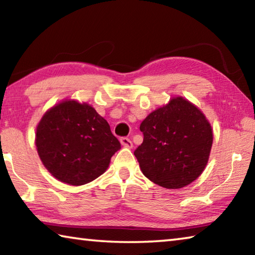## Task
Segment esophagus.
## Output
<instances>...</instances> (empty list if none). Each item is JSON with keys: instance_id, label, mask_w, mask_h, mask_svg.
Returning a JSON list of instances; mask_svg holds the SVG:
<instances>
[{"instance_id": "obj_1", "label": "esophagus", "mask_w": 255, "mask_h": 255, "mask_svg": "<svg viewBox=\"0 0 255 255\" xmlns=\"http://www.w3.org/2000/svg\"><path fill=\"white\" fill-rule=\"evenodd\" d=\"M120 143L124 146V147H127V148H131L132 147V141L129 139L127 137H123L120 138Z\"/></svg>"}]
</instances>
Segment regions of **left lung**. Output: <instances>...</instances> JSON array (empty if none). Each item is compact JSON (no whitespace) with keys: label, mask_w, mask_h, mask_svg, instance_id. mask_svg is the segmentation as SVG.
I'll return each mask as SVG.
<instances>
[{"label":"left lung","mask_w":255,"mask_h":255,"mask_svg":"<svg viewBox=\"0 0 255 255\" xmlns=\"http://www.w3.org/2000/svg\"><path fill=\"white\" fill-rule=\"evenodd\" d=\"M144 140L133 152L143 174L166 189H181L204 172L213 146V129L199 108L182 97L140 124Z\"/></svg>","instance_id":"1"}]
</instances>
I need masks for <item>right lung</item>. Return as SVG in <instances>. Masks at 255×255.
Returning <instances> with one entry per match:
<instances>
[{
    "instance_id": "obj_1",
    "label": "right lung",
    "mask_w": 255,
    "mask_h": 255,
    "mask_svg": "<svg viewBox=\"0 0 255 255\" xmlns=\"http://www.w3.org/2000/svg\"><path fill=\"white\" fill-rule=\"evenodd\" d=\"M37 152L60 182L83 185L109 167L120 148L107 120L88 103L63 100L42 116L36 130Z\"/></svg>"
}]
</instances>
